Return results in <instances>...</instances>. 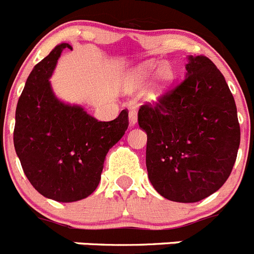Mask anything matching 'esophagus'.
I'll return each instance as SVG.
<instances>
[{"label":"esophagus","instance_id":"1","mask_svg":"<svg viewBox=\"0 0 254 254\" xmlns=\"http://www.w3.org/2000/svg\"><path fill=\"white\" fill-rule=\"evenodd\" d=\"M128 122H129V126H136V123H137V113H136V111H131L128 113Z\"/></svg>","mask_w":254,"mask_h":254}]
</instances>
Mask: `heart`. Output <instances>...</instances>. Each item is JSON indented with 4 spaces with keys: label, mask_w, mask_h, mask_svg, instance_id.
Here are the masks:
<instances>
[{
    "label": "heart",
    "mask_w": 254,
    "mask_h": 254,
    "mask_svg": "<svg viewBox=\"0 0 254 254\" xmlns=\"http://www.w3.org/2000/svg\"><path fill=\"white\" fill-rule=\"evenodd\" d=\"M156 70L158 72H156ZM156 72L157 73L155 74ZM152 78V82L149 87V99L158 100L160 99L164 94L167 93L170 85L174 81V71L169 64H160L154 61H149V62H143V64H138L134 68H132L127 75L123 78V90L126 93H134V91L142 89L147 82Z\"/></svg>",
    "instance_id": "obj_1"
}]
</instances>
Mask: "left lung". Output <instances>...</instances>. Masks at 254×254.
Wrapping results in <instances>:
<instances>
[{"label": "left lung", "mask_w": 254, "mask_h": 254, "mask_svg": "<svg viewBox=\"0 0 254 254\" xmlns=\"http://www.w3.org/2000/svg\"><path fill=\"white\" fill-rule=\"evenodd\" d=\"M146 168L152 187L174 202H198L229 178L241 143L237 107L223 73L190 56L186 78L155 105H142Z\"/></svg>", "instance_id": "8db88e82"}]
</instances>
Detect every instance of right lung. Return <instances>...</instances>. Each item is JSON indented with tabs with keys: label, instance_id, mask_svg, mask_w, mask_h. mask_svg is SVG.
<instances>
[{
	"label": "right lung",
	"instance_id": "right-lung-1",
	"mask_svg": "<svg viewBox=\"0 0 254 254\" xmlns=\"http://www.w3.org/2000/svg\"><path fill=\"white\" fill-rule=\"evenodd\" d=\"M68 43L35 64L17 102L13 145L31 186L47 198L75 202L99 185L109 149L128 127V112L100 122L81 105L56 96L49 78Z\"/></svg>",
	"mask_w": 254,
	"mask_h": 254
}]
</instances>
